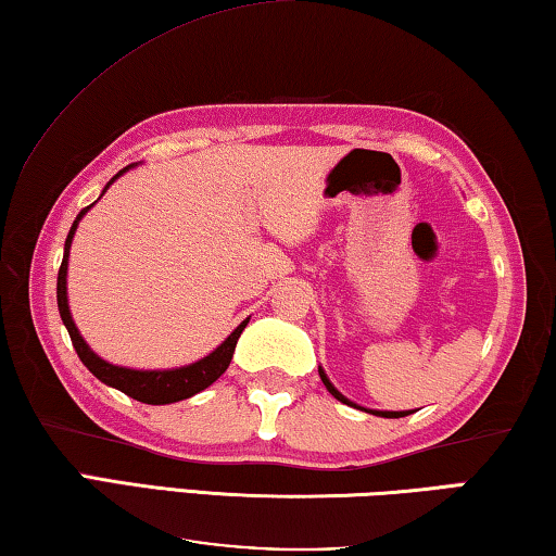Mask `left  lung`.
<instances>
[{
  "instance_id": "8db88e82",
  "label": "left lung",
  "mask_w": 556,
  "mask_h": 556,
  "mask_svg": "<svg viewBox=\"0 0 556 556\" xmlns=\"http://www.w3.org/2000/svg\"><path fill=\"white\" fill-rule=\"evenodd\" d=\"M319 376H321V381H324V386H326V391H329L333 399L337 401H341V403H346V405H354V408H358L356 403H351L346 395H341L337 389H333V383L329 381V378H326V374H324V368H319ZM361 410H366V408H361ZM366 413H374V416H383V418H403V416H408V410H366Z\"/></svg>"
}]
</instances>
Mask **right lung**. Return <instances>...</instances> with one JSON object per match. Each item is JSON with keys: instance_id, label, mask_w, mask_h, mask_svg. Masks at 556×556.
I'll return each mask as SVG.
<instances>
[{"instance_id": "obj_1", "label": "right lung", "mask_w": 556, "mask_h": 556, "mask_svg": "<svg viewBox=\"0 0 556 556\" xmlns=\"http://www.w3.org/2000/svg\"><path fill=\"white\" fill-rule=\"evenodd\" d=\"M136 165V163H134ZM134 165H126L123 170H118L113 175L111 182L105 185L103 192L111 188L113 180H118L123 173L130 170ZM91 210V205L84 207L81 213L76 215L72 230H68L66 237V244H64V260H61V267H59V279H56V304H59V314H61V321L68 329V337H72V343L76 349L78 358L84 361V366L91 371L96 378H99L101 383L111 386V389H118L121 393L130 395V399H136L140 403H148V405H165V403H178L190 399V395H195L200 391H205L207 386H213L219 376L227 371V366H230L232 354H235V346H237V339H240V333L244 331V326L250 319H244L237 329L227 337L219 346L213 351V354H207L205 358L195 361V364L190 366H180V368H167V371H136V368H126V366H113L109 361H103L101 356H96L91 349H88V343L84 341L81 333H78L76 324L72 319V312H68V296H66V271H68V250H72V240L76 235V227L81 223V217Z\"/></svg>"}]
</instances>
